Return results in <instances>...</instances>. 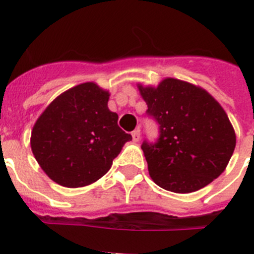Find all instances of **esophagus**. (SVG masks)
Masks as SVG:
<instances>
[{"label": "esophagus", "mask_w": 254, "mask_h": 254, "mask_svg": "<svg viewBox=\"0 0 254 254\" xmlns=\"http://www.w3.org/2000/svg\"><path fill=\"white\" fill-rule=\"evenodd\" d=\"M140 137H141L140 128H136L133 132H132V140H133L134 142H137V141L140 140Z\"/></svg>", "instance_id": "1"}]
</instances>
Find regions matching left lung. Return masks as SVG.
Returning <instances> with one entry per match:
<instances>
[{
	"mask_svg": "<svg viewBox=\"0 0 254 254\" xmlns=\"http://www.w3.org/2000/svg\"><path fill=\"white\" fill-rule=\"evenodd\" d=\"M147 116L159 125L156 142L141 145L150 177L164 190L194 192L225 170L235 132L225 111L202 87L165 78L158 87L138 85Z\"/></svg>",
	"mask_w": 254,
	"mask_h": 254,
	"instance_id": "1",
	"label": "left lung"
}]
</instances>
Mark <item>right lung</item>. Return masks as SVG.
I'll use <instances>...</instances> for the list:
<instances>
[{
	"label": "right lung",
	"instance_id": "right-lung-1",
	"mask_svg": "<svg viewBox=\"0 0 254 254\" xmlns=\"http://www.w3.org/2000/svg\"><path fill=\"white\" fill-rule=\"evenodd\" d=\"M109 93L94 82L73 86L40 114L30 146L47 176L68 188L89 186L111 169L132 136L108 109Z\"/></svg>",
	"mask_w": 254,
	"mask_h": 254
}]
</instances>
